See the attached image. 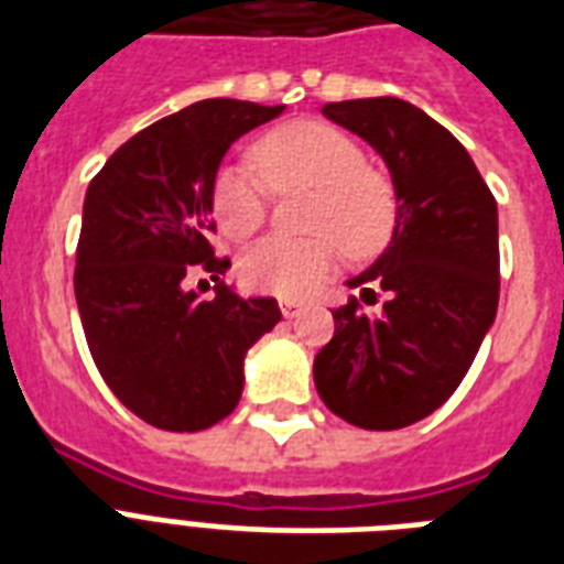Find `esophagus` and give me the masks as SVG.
I'll return each instance as SVG.
<instances>
[{
    "label": "esophagus",
    "mask_w": 564,
    "mask_h": 564,
    "mask_svg": "<svg viewBox=\"0 0 564 564\" xmlns=\"http://www.w3.org/2000/svg\"><path fill=\"white\" fill-rule=\"evenodd\" d=\"M279 308H282V314H285L288 319L291 317H296V314H300V311H303V303H300V300H279Z\"/></svg>",
    "instance_id": "obj_1"
}]
</instances>
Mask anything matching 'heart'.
Listing matches in <instances>:
<instances>
[{
  "label": "heart",
  "mask_w": 564,
  "mask_h": 564,
  "mask_svg": "<svg viewBox=\"0 0 564 564\" xmlns=\"http://www.w3.org/2000/svg\"><path fill=\"white\" fill-rule=\"evenodd\" d=\"M256 162L271 188L314 192L305 227L317 236L261 238L238 261L247 285L270 294L300 296L337 268L340 245L355 259L376 256L390 241L399 218L393 180L369 165L364 148L349 133L323 121H296L273 130L256 148ZM247 165H224L215 177V212L232 238L264 227L270 189Z\"/></svg>",
  "instance_id": "b5f03b06"
}]
</instances>
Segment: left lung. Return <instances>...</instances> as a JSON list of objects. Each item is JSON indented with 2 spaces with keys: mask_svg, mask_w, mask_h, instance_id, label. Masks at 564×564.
<instances>
[{
  "mask_svg": "<svg viewBox=\"0 0 564 564\" xmlns=\"http://www.w3.org/2000/svg\"><path fill=\"white\" fill-rule=\"evenodd\" d=\"M323 116L358 133L390 169L399 218L390 245L346 285L358 300L332 311L335 335L314 358L332 413L367 431L408 427L434 413L466 378L501 294L498 204L466 148L402 98H355Z\"/></svg>",
  "mask_w": 564,
  "mask_h": 564,
  "instance_id": "obj_1",
  "label": "left lung"
}]
</instances>
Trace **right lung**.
I'll list each match as a JSON object with an SVG mask.
<instances>
[{
  "label": "right lung",
  "mask_w": 564,
  "mask_h": 564,
  "mask_svg": "<svg viewBox=\"0 0 564 564\" xmlns=\"http://www.w3.org/2000/svg\"><path fill=\"white\" fill-rule=\"evenodd\" d=\"M285 110L206 98L154 121L104 162L84 197L75 300L98 372L130 413L162 431H204L236 410L247 349L282 319L276 300L238 296L209 245L220 160ZM195 269L219 279L200 301Z\"/></svg>",
  "instance_id": "add662e5"
}]
</instances>
